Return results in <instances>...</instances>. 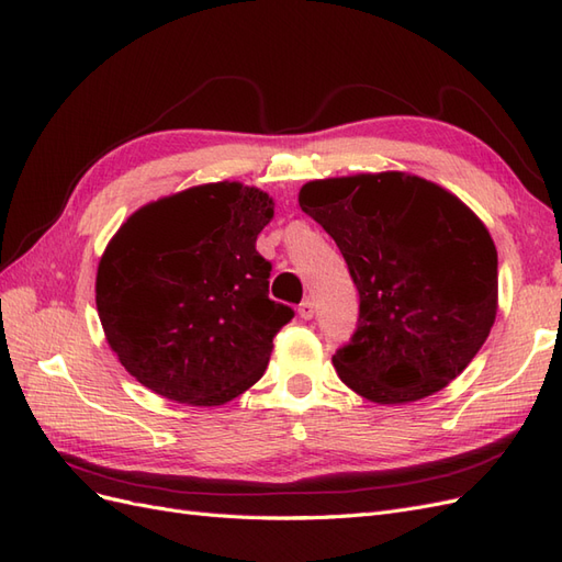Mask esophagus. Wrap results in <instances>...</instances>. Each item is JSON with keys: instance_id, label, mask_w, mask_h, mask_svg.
I'll use <instances>...</instances> for the list:
<instances>
[{"instance_id": "esophagus-1", "label": "esophagus", "mask_w": 562, "mask_h": 562, "mask_svg": "<svg viewBox=\"0 0 562 562\" xmlns=\"http://www.w3.org/2000/svg\"><path fill=\"white\" fill-rule=\"evenodd\" d=\"M299 315H301L303 319H313V317H315V303H313L311 299L303 301L301 306H299Z\"/></svg>"}]
</instances>
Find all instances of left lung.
<instances>
[{
  "label": "left lung",
  "mask_w": 562,
  "mask_h": 562,
  "mask_svg": "<svg viewBox=\"0 0 562 562\" xmlns=\"http://www.w3.org/2000/svg\"><path fill=\"white\" fill-rule=\"evenodd\" d=\"M299 204L341 249L360 294L358 329L331 358L379 405L442 391L496 317V247L450 190L405 171L311 181Z\"/></svg>",
  "instance_id": "1"
}]
</instances>
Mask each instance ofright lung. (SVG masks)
Segmentation results:
<instances>
[{
    "label": "right lung",
    "mask_w": 562,
    "mask_h": 562,
    "mask_svg": "<svg viewBox=\"0 0 562 562\" xmlns=\"http://www.w3.org/2000/svg\"><path fill=\"white\" fill-rule=\"evenodd\" d=\"M272 198L237 181L204 183L140 206L95 272L110 348L138 383L176 403L216 407L266 372L272 336L294 311L268 299L256 237Z\"/></svg>",
    "instance_id": "add662e5"
}]
</instances>
